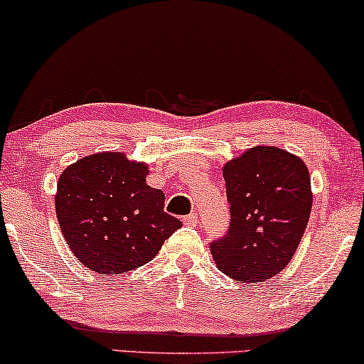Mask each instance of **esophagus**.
<instances>
[{
	"label": "esophagus",
	"mask_w": 364,
	"mask_h": 364,
	"mask_svg": "<svg viewBox=\"0 0 364 364\" xmlns=\"http://www.w3.org/2000/svg\"><path fill=\"white\" fill-rule=\"evenodd\" d=\"M183 222H185L186 225L195 227L196 224H198V215H196V213H190V215H186L185 218H183Z\"/></svg>",
	"instance_id": "34e87169"
}]
</instances>
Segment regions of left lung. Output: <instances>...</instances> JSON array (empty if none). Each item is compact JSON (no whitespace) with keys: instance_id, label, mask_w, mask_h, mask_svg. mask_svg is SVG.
<instances>
[{"instance_id":"1","label":"left lung","mask_w":364,"mask_h":364,"mask_svg":"<svg viewBox=\"0 0 364 364\" xmlns=\"http://www.w3.org/2000/svg\"><path fill=\"white\" fill-rule=\"evenodd\" d=\"M230 227L210 244L217 268L257 284L287 268L307 229L312 186L299 156L256 146L224 164Z\"/></svg>"}]
</instances>
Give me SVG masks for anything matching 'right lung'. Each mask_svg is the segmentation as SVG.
<instances>
[{"instance_id": "1", "label": "right lung", "mask_w": 364, "mask_h": 364, "mask_svg": "<svg viewBox=\"0 0 364 364\" xmlns=\"http://www.w3.org/2000/svg\"><path fill=\"white\" fill-rule=\"evenodd\" d=\"M149 166L125 152H98L68 166L57 181L55 213L81 264L102 277L144 266L181 227L164 193L146 183Z\"/></svg>"}]
</instances>
